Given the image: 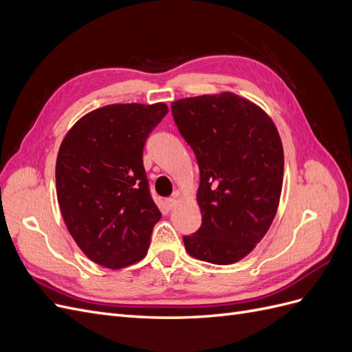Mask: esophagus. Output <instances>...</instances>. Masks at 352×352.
Instances as JSON below:
<instances>
[{"mask_svg":"<svg viewBox=\"0 0 352 352\" xmlns=\"http://www.w3.org/2000/svg\"><path fill=\"white\" fill-rule=\"evenodd\" d=\"M164 204H166L167 210H173L177 206V198H168V199H166Z\"/></svg>","mask_w":352,"mask_h":352,"instance_id":"obj_1","label":"esophagus"}]
</instances>
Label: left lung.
Returning <instances> with one entry per match:
<instances>
[{"label": "left lung", "mask_w": 352, "mask_h": 352, "mask_svg": "<svg viewBox=\"0 0 352 352\" xmlns=\"http://www.w3.org/2000/svg\"><path fill=\"white\" fill-rule=\"evenodd\" d=\"M179 132L199 167L197 202L202 223L184 236L190 257L233 264L257 247L278 212L283 146L260 105L233 92L172 102Z\"/></svg>", "instance_id": "8db88e82"}]
</instances>
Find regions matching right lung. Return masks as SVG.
Segmentation results:
<instances>
[{
  "label": "right lung",
  "instance_id": "1",
  "mask_svg": "<svg viewBox=\"0 0 352 352\" xmlns=\"http://www.w3.org/2000/svg\"><path fill=\"white\" fill-rule=\"evenodd\" d=\"M168 113L164 102L110 104L74 123L56 163L57 199L74 242L111 270L141 261L162 219L142 163L148 135Z\"/></svg>",
  "mask_w": 352,
  "mask_h": 352
}]
</instances>
